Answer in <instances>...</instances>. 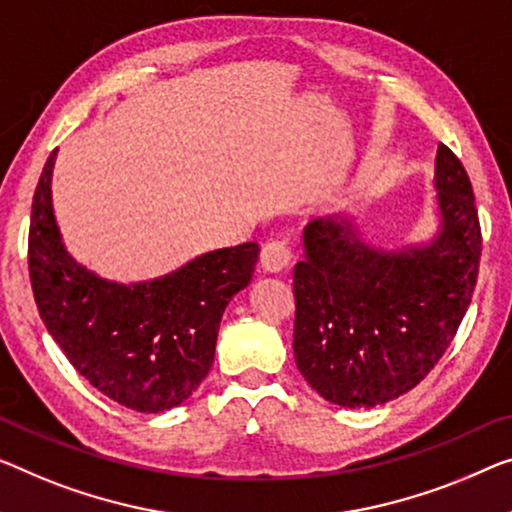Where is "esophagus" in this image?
Instances as JSON below:
<instances>
[{
	"label": "esophagus",
	"mask_w": 512,
	"mask_h": 512,
	"mask_svg": "<svg viewBox=\"0 0 512 512\" xmlns=\"http://www.w3.org/2000/svg\"><path fill=\"white\" fill-rule=\"evenodd\" d=\"M259 262L266 271L278 273L292 262V246H289L287 236H276V239L266 241L262 253H259Z\"/></svg>",
	"instance_id": "esophagus-1"
}]
</instances>
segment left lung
Masks as SVG:
<instances>
[{
    "label": "left lung",
    "mask_w": 512,
    "mask_h": 512,
    "mask_svg": "<svg viewBox=\"0 0 512 512\" xmlns=\"http://www.w3.org/2000/svg\"><path fill=\"white\" fill-rule=\"evenodd\" d=\"M441 232L427 248L381 253L347 220H312L294 266V358L340 407H375L430 375L474 296L480 248L469 174L446 144L434 177Z\"/></svg>",
    "instance_id": "8db88e82"
}]
</instances>
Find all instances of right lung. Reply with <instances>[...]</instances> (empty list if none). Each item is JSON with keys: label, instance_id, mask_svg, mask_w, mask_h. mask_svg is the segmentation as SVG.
Returning <instances> with one entry per match:
<instances>
[{"label": "right lung", "instance_id": "1", "mask_svg": "<svg viewBox=\"0 0 512 512\" xmlns=\"http://www.w3.org/2000/svg\"><path fill=\"white\" fill-rule=\"evenodd\" d=\"M45 160L29 220L27 262L45 329L91 386L128 409H172L209 375L218 326L232 296L253 278L255 241L193 259L170 276L117 285L66 253L52 213Z\"/></svg>", "mask_w": 512, "mask_h": 512}]
</instances>
